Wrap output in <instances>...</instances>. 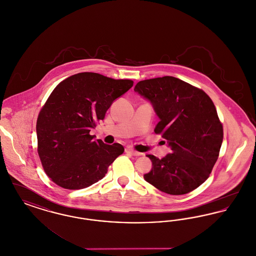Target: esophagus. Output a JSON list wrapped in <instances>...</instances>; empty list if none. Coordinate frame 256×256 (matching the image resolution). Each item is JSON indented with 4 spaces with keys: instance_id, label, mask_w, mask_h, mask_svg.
Returning a JSON list of instances; mask_svg holds the SVG:
<instances>
[{
    "instance_id": "34e87169",
    "label": "esophagus",
    "mask_w": 256,
    "mask_h": 256,
    "mask_svg": "<svg viewBox=\"0 0 256 256\" xmlns=\"http://www.w3.org/2000/svg\"><path fill=\"white\" fill-rule=\"evenodd\" d=\"M126 152H128V154H130L132 156H141V152L134 150V148H126Z\"/></svg>"
}]
</instances>
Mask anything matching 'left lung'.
<instances>
[{
	"instance_id": "obj_1",
	"label": "left lung",
	"mask_w": 256,
	"mask_h": 256,
	"mask_svg": "<svg viewBox=\"0 0 256 256\" xmlns=\"http://www.w3.org/2000/svg\"><path fill=\"white\" fill-rule=\"evenodd\" d=\"M134 91L152 106L170 154L159 159L148 154L152 170L146 182L170 195L193 191L208 178L222 143V126L206 94L180 78L166 76L139 82Z\"/></svg>"
}]
</instances>
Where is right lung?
Listing matches in <instances>:
<instances>
[{
	"mask_svg": "<svg viewBox=\"0 0 256 256\" xmlns=\"http://www.w3.org/2000/svg\"><path fill=\"white\" fill-rule=\"evenodd\" d=\"M132 86L130 80L86 72L67 78L54 89L36 122L38 154L54 182L78 190L104 178L124 146L94 141L89 132Z\"/></svg>",
	"mask_w": 256,
	"mask_h": 256,
	"instance_id": "obj_1",
	"label": "right lung"
}]
</instances>
